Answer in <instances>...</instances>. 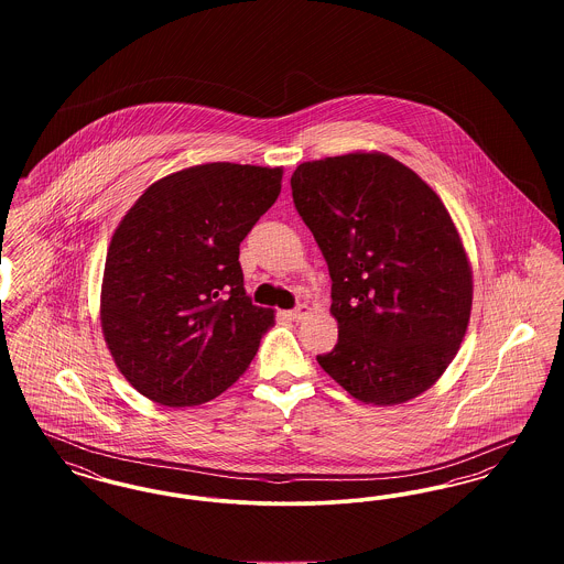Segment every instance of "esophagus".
Segmentation results:
<instances>
[{"label": "esophagus", "mask_w": 564, "mask_h": 564, "mask_svg": "<svg viewBox=\"0 0 564 564\" xmlns=\"http://www.w3.org/2000/svg\"><path fill=\"white\" fill-rule=\"evenodd\" d=\"M308 315H311V306H306V304H300V306H295L294 311L288 313V317L294 319V322H302V319H306Z\"/></svg>", "instance_id": "obj_1"}]
</instances>
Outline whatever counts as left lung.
<instances>
[{"mask_svg": "<svg viewBox=\"0 0 564 564\" xmlns=\"http://www.w3.org/2000/svg\"><path fill=\"white\" fill-rule=\"evenodd\" d=\"M292 194L332 276L338 343L319 366L359 402L419 398L455 359L474 300L442 198L382 152L302 162Z\"/></svg>", "mask_w": 564, "mask_h": 564, "instance_id": "1", "label": "left lung"}]
</instances>
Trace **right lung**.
I'll list each match as a JSON object with an SVG mask.
<instances>
[{
    "instance_id": "add662e5",
    "label": "right lung",
    "mask_w": 564,
    "mask_h": 564,
    "mask_svg": "<svg viewBox=\"0 0 564 564\" xmlns=\"http://www.w3.org/2000/svg\"><path fill=\"white\" fill-rule=\"evenodd\" d=\"M281 180V166L196 164L154 182L120 219L101 329L116 368L148 400L209 402L249 368L274 311L245 294L239 245Z\"/></svg>"
}]
</instances>
